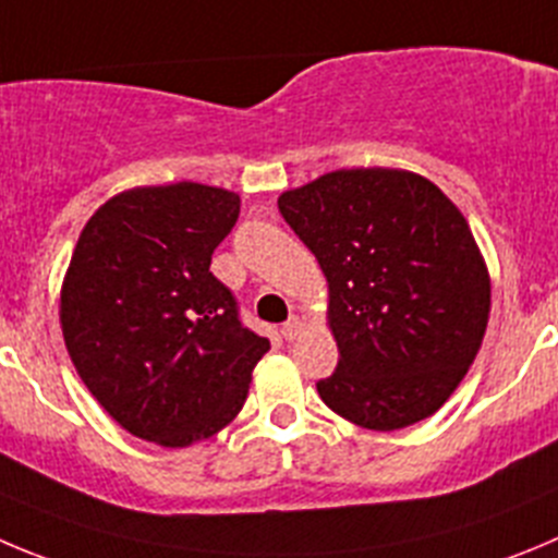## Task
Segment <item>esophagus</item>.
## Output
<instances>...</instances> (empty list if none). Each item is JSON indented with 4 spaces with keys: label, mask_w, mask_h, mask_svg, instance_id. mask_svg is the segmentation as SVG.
<instances>
[{
    "label": "esophagus",
    "mask_w": 558,
    "mask_h": 558,
    "mask_svg": "<svg viewBox=\"0 0 558 558\" xmlns=\"http://www.w3.org/2000/svg\"><path fill=\"white\" fill-rule=\"evenodd\" d=\"M303 330H305V325H303V319H300V316H291V319L286 322L283 327H280V332H283L286 341H296V338L303 336Z\"/></svg>",
    "instance_id": "obj_1"
}]
</instances>
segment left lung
<instances>
[{
    "label": "left lung",
    "mask_w": 558,
    "mask_h": 558,
    "mask_svg": "<svg viewBox=\"0 0 558 558\" xmlns=\"http://www.w3.org/2000/svg\"><path fill=\"white\" fill-rule=\"evenodd\" d=\"M278 208L330 291L338 366L316 383L322 402L374 432L444 408L490 319V275L460 208L393 168L325 173Z\"/></svg>",
    "instance_id": "left-lung-1"
}]
</instances>
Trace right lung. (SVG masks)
I'll use <instances>...</instances> for the list:
<instances>
[{
	"instance_id": "right-lung-1",
	"label": "right lung",
	"mask_w": 558,
	"mask_h": 558,
	"mask_svg": "<svg viewBox=\"0 0 558 558\" xmlns=\"http://www.w3.org/2000/svg\"><path fill=\"white\" fill-rule=\"evenodd\" d=\"M236 220V192L137 186L87 220L68 264V355L98 404L156 446L184 449L231 424L269 350L208 272Z\"/></svg>"
}]
</instances>
